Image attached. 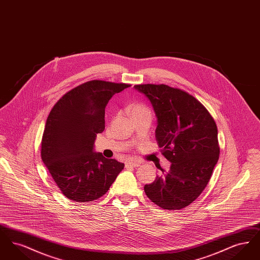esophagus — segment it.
Returning <instances> with one entry per match:
<instances>
[{"instance_id": "obj_1", "label": "esophagus", "mask_w": 260, "mask_h": 260, "mask_svg": "<svg viewBox=\"0 0 260 260\" xmlns=\"http://www.w3.org/2000/svg\"><path fill=\"white\" fill-rule=\"evenodd\" d=\"M140 166V162L137 161H127L125 162V168H137Z\"/></svg>"}]
</instances>
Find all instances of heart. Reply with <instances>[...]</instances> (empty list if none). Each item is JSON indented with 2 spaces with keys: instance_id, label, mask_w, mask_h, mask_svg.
I'll use <instances>...</instances> for the list:
<instances>
[{
  "instance_id": "b5f03b06",
  "label": "heart",
  "mask_w": 260,
  "mask_h": 260,
  "mask_svg": "<svg viewBox=\"0 0 260 260\" xmlns=\"http://www.w3.org/2000/svg\"><path fill=\"white\" fill-rule=\"evenodd\" d=\"M145 111H149V109L145 105H143V104L136 103V104H133V105L131 106V113H132V114Z\"/></svg>"
}]
</instances>
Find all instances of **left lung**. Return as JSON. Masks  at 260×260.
<instances>
[{
  "label": "left lung",
  "instance_id": "obj_1",
  "mask_svg": "<svg viewBox=\"0 0 260 260\" xmlns=\"http://www.w3.org/2000/svg\"><path fill=\"white\" fill-rule=\"evenodd\" d=\"M157 118L156 140L171 161L169 172L144 186L164 210H181L193 203L210 181L219 158L217 126L205 106L184 90L167 85H136Z\"/></svg>",
  "mask_w": 260,
  "mask_h": 260
}]
</instances>
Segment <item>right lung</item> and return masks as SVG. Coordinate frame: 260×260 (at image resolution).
I'll list each match as a JSON object with an SVG mask.
<instances>
[{
    "mask_svg": "<svg viewBox=\"0 0 260 260\" xmlns=\"http://www.w3.org/2000/svg\"><path fill=\"white\" fill-rule=\"evenodd\" d=\"M127 84L93 80L59 99L47 119L42 160L63 195L87 203L102 197L124 168L94 151L98 134L105 128V107Z\"/></svg>",
    "mask_w": 260,
    "mask_h": 260,
    "instance_id": "obj_1",
    "label": "right lung"
}]
</instances>
